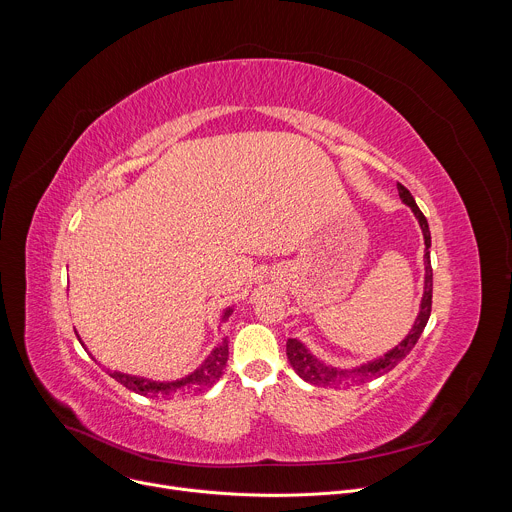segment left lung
<instances>
[{"label":"left lung","instance_id":"1","mask_svg":"<svg viewBox=\"0 0 512 512\" xmlns=\"http://www.w3.org/2000/svg\"><path fill=\"white\" fill-rule=\"evenodd\" d=\"M399 196L401 200L413 210L415 218L419 221L421 233H423V241H425V255H423V265H425V279H423V298L419 304V314L415 318V324L411 328V332L405 336V340H401L393 350H389L385 356H379L367 364H360V367L352 369V371H342L336 367H330V364L318 360L300 340L289 338L287 340V358L289 364L294 367V371L306 381L312 383L316 387H340V385H354V383H364L367 379L373 377H381L387 371L395 369L397 364L413 350V346L417 344L429 314H431V291H433V271H431V261H429V247H431V235H429V225L427 218L423 216V212L419 210V206L415 204L411 192L403 186L397 184Z\"/></svg>","mask_w":512,"mask_h":512}]
</instances>
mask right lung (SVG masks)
<instances>
[{
	"label": "right lung",
	"mask_w": 512,
	"mask_h": 512,
	"mask_svg": "<svg viewBox=\"0 0 512 512\" xmlns=\"http://www.w3.org/2000/svg\"><path fill=\"white\" fill-rule=\"evenodd\" d=\"M233 314V308H227L223 314V322ZM79 338V334H77ZM81 340V338H79ZM83 344V340H81ZM85 346V344H83ZM87 350V348H85ZM227 358H229V340L223 338V342H218L212 352L206 356V360L200 364V367L176 381H152L145 377H135V375H125V373H111V377L127 387L129 391L143 395V397H174L178 393H204L208 387H212L218 379L223 377V371L227 367Z\"/></svg>",
	"instance_id": "right-lung-1"
}]
</instances>
